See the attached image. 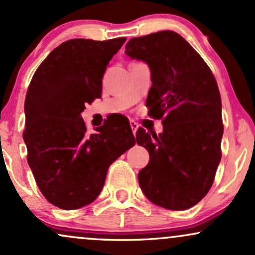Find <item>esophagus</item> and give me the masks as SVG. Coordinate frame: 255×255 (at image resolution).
Listing matches in <instances>:
<instances>
[{
  "label": "esophagus",
  "instance_id": "1",
  "mask_svg": "<svg viewBox=\"0 0 255 255\" xmlns=\"http://www.w3.org/2000/svg\"><path fill=\"white\" fill-rule=\"evenodd\" d=\"M129 125H130V128H131V130H133V133L135 134V133H136V130H137V128H139V125H137V122L133 121V120H130Z\"/></svg>",
  "mask_w": 255,
  "mask_h": 255
}]
</instances>
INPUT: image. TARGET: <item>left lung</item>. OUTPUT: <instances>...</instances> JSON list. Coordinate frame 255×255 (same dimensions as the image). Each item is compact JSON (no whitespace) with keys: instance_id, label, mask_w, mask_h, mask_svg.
I'll use <instances>...</instances> for the list:
<instances>
[{"instance_id":"1","label":"left lung","mask_w":255,"mask_h":255,"mask_svg":"<svg viewBox=\"0 0 255 255\" xmlns=\"http://www.w3.org/2000/svg\"><path fill=\"white\" fill-rule=\"evenodd\" d=\"M126 54L150 67L146 107L164 127L159 135L144 128L136 131V142L150 153L137 175L140 188L158 206L189 209L210 191L222 158L217 81L203 57L174 31L131 38Z\"/></svg>"}]
</instances>
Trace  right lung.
Masks as SVG:
<instances>
[{
  "label": "right lung",
  "instance_id": "add662e5",
  "mask_svg": "<svg viewBox=\"0 0 255 255\" xmlns=\"http://www.w3.org/2000/svg\"><path fill=\"white\" fill-rule=\"evenodd\" d=\"M126 39L67 40L40 63L28 86L22 134L27 163L42 194L62 210L92 203L111 163L135 145L125 118L89 134L80 115L101 98L108 63Z\"/></svg>",
  "mask_w": 255,
  "mask_h": 255
}]
</instances>
